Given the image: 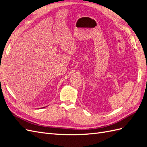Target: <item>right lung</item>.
<instances>
[{
    "label": "right lung",
    "mask_w": 147,
    "mask_h": 147,
    "mask_svg": "<svg viewBox=\"0 0 147 147\" xmlns=\"http://www.w3.org/2000/svg\"><path fill=\"white\" fill-rule=\"evenodd\" d=\"M42 108H45V107H42ZM40 109H42V108H40Z\"/></svg>",
    "instance_id": "right-lung-1"
}]
</instances>
